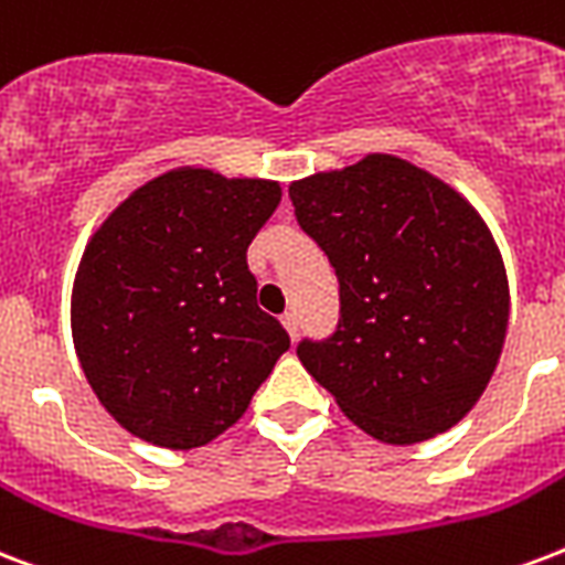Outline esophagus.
<instances>
[{
  "label": "esophagus",
  "instance_id": "esophagus-1",
  "mask_svg": "<svg viewBox=\"0 0 565 565\" xmlns=\"http://www.w3.org/2000/svg\"><path fill=\"white\" fill-rule=\"evenodd\" d=\"M281 322H284V329H287V334H290L292 340H296V334H299V322H296V313H284L281 317Z\"/></svg>",
  "mask_w": 565,
  "mask_h": 565
}]
</instances>
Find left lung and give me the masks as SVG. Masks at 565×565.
Returning a JSON list of instances; mask_svg holds the SVG:
<instances>
[{"mask_svg":"<svg viewBox=\"0 0 565 565\" xmlns=\"http://www.w3.org/2000/svg\"><path fill=\"white\" fill-rule=\"evenodd\" d=\"M290 198L340 281L338 331L301 340L305 370L385 445L459 424L483 397L510 322V281L483 215L391 153L292 180Z\"/></svg>","mask_w":565,"mask_h":565,"instance_id":"left-lung-1","label":"left lung"}]
</instances>
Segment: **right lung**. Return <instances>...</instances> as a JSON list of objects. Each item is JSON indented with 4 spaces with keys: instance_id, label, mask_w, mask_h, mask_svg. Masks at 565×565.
<instances>
[{
    "instance_id": "add662e5",
    "label": "right lung",
    "mask_w": 565,
    "mask_h": 565,
    "mask_svg": "<svg viewBox=\"0 0 565 565\" xmlns=\"http://www.w3.org/2000/svg\"><path fill=\"white\" fill-rule=\"evenodd\" d=\"M278 204V180L183 166L94 231L73 278V347L127 433L168 450L210 445L290 350L245 264Z\"/></svg>"
}]
</instances>
